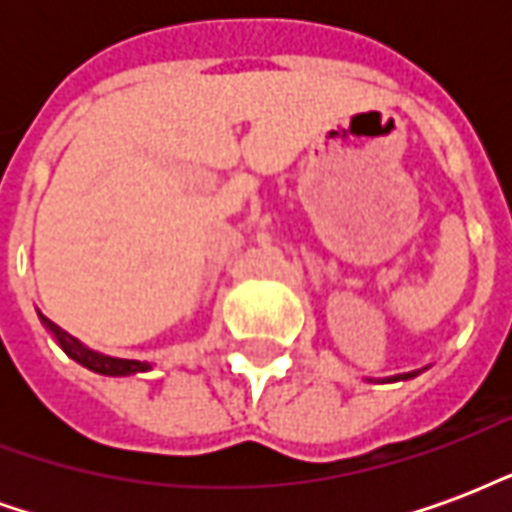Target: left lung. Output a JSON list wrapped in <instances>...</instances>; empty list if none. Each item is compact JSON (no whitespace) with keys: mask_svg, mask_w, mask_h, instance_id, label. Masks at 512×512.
Returning <instances> with one entry per match:
<instances>
[{"mask_svg":"<svg viewBox=\"0 0 512 512\" xmlns=\"http://www.w3.org/2000/svg\"><path fill=\"white\" fill-rule=\"evenodd\" d=\"M419 376V370H414V373H400V376H389L384 378V381H408V378Z\"/></svg>","mask_w":512,"mask_h":512,"instance_id":"1","label":"left lung"}]
</instances>
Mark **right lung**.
Masks as SVG:
<instances>
[{
    "mask_svg": "<svg viewBox=\"0 0 512 512\" xmlns=\"http://www.w3.org/2000/svg\"><path fill=\"white\" fill-rule=\"evenodd\" d=\"M40 321H43V326L54 334V340L60 343L62 351L71 356L73 362H79V365L87 367V370H93V373H101V376H134V373H145V370H150V362H139V359H117V356L98 354V351H93V348H87V345L79 343L73 334L60 329L57 323L49 321L46 315H40Z\"/></svg>",
    "mask_w": 512,
    "mask_h": 512,
    "instance_id": "right-lung-1",
    "label": "right lung"
}]
</instances>
